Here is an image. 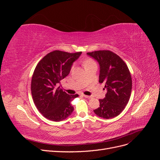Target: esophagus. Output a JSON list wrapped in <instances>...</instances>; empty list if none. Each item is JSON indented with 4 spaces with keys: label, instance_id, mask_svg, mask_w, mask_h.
<instances>
[{
    "label": "esophagus",
    "instance_id": "esophagus-1",
    "mask_svg": "<svg viewBox=\"0 0 160 160\" xmlns=\"http://www.w3.org/2000/svg\"><path fill=\"white\" fill-rule=\"evenodd\" d=\"M84 98H88V99H91V96H88V95H83Z\"/></svg>",
    "mask_w": 160,
    "mask_h": 160
}]
</instances>
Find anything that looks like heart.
I'll return each instance as SVG.
<instances>
[{
	"label": "heart",
	"instance_id": "heart-1",
	"mask_svg": "<svg viewBox=\"0 0 160 160\" xmlns=\"http://www.w3.org/2000/svg\"><path fill=\"white\" fill-rule=\"evenodd\" d=\"M93 61H92V60H91V59H87L86 61H84V62H83V65H84V67H85V66H87V65H90V64H91V63H93Z\"/></svg>",
	"mask_w": 160,
	"mask_h": 160
}]
</instances>
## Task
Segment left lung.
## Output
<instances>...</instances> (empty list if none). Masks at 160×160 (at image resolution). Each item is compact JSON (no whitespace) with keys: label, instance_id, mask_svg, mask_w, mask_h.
<instances>
[{"label":"left lung","instance_id":"left-lung-1","mask_svg":"<svg viewBox=\"0 0 160 160\" xmlns=\"http://www.w3.org/2000/svg\"><path fill=\"white\" fill-rule=\"evenodd\" d=\"M99 65V82L105 83L107 93L99 99V107L93 110L100 118L111 119L119 115L127 105L132 88V80L127 65L110 51L88 52Z\"/></svg>","mask_w":160,"mask_h":160}]
</instances>
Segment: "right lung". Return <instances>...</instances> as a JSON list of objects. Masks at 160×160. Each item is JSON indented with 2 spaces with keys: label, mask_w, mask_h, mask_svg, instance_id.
<instances>
[{
  "label": "right lung",
  "mask_w": 160,
  "mask_h": 160,
  "mask_svg": "<svg viewBox=\"0 0 160 160\" xmlns=\"http://www.w3.org/2000/svg\"><path fill=\"white\" fill-rule=\"evenodd\" d=\"M81 53L54 51L37 64L32 77L31 93L37 109L45 118L61 122L73 111L71 101L79 95L67 94L57 86L69 74L72 64Z\"/></svg>",
  "instance_id": "right-lung-1"
}]
</instances>
